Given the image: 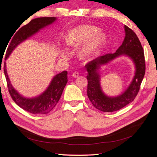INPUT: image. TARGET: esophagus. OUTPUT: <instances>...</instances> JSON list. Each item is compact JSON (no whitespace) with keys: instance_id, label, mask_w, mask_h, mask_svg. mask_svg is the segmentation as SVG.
Here are the masks:
<instances>
[{"instance_id":"esophagus-1","label":"esophagus","mask_w":157,"mask_h":157,"mask_svg":"<svg viewBox=\"0 0 157 157\" xmlns=\"http://www.w3.org/2000/svg\"><path fill=\"white\" fill-rule=\"evenodd\" d=\"M78 76H79V73H78V72H75V73H73V75H72V77H75V78L78 77Z\"/></svg>"}]
</instances>
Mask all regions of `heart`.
<instances>
[{
  "label": "heart",
  "instance_id": "1",
  "mask_svg": "<svg viewBox=\"0 0 157 157\" xmlns=\"http://www.w3.org/2000/svg\"><path fill=\"white\" fill-rule=\"evenodd\" d=\"M107 36L102 31H99L98 27L89 25H82L75 27L71 31L67 39V44L69 47L82 46L80 49L79 54L82 58H91L104 44ZM61 57L67 58V51L63 50L61 52Z\"/></svg>",
  "mask_w": 157,
  "mask_h": 157
}]
</instances>
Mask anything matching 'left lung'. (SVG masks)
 I'll use <instances>...</instances> for the list:
<instances>
[{
  "mask_svg": "<svg viewBox=\"0 0 157 157\" xmlns=\"http://www.w3.org/2000/svg\"><path fill=\"white\" fill-rule=\"evenodd\" d=\"M124 39L115 53L99 56L85 66L88 74V97L94 107L103 112L118 111L134 101L145 75V57L141 42L136 33L126 25H124ZM122 55L128 56L134 63L135 66L134 78L124 93L117 97H108L101 89L99 70L101 66Z\"/></svg>",
  "mask_w": 157,
  "mask_h": 157,
  "instance_id": "1",
  "label": "left lung"
}]
</instances>
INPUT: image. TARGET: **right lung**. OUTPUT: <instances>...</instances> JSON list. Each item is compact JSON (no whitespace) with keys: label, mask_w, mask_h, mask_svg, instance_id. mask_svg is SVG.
I'll use <instances>...</instances> for the list:
<instances>
[{"label":"right lung","mask_w":157,"mask_h":157,"mask_svg":"<svg viewBox=\"0 0 157 157\" xmlns=\"http://www.w3.org/2000/svg\"><path fill=\"white\" fill-rule=\"evenodd\" d=\"M56 20L57 18L54 17L35 18L28 24L21 27L15 34L14 33L16 31L14 32L11 36L12 39L10 38L11 40L10 39L8 41L9 44L8 43L9 46L6 49L5 60L8 59L19 44L35 35L46 26L52 24ZM4 72L9 93L14 102L21 109L32 114H47L50 113L59 101L63 89L67 83V72L63 71L52 78L49 86L42 94L36 97L26 98L23 96L12 86L8 75L6 61L4 65Z\"/></svg>","instance_id":"right-lung-1"}]
</instances>
